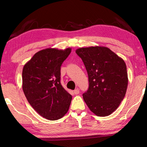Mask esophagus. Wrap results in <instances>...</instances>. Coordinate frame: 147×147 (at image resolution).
<instances>
[{"mask_svg": "<svg viewBox=\"0 0 147 147\" xmlns=\"http://www.w3.org/2000/svg\"><path fill=\"white\" fill-rule=\"evenodd\" d=\"M80 93V90L78 89H76L75 90H74V93L75 94H78Z\"/></svg>", "mask_w": 147, "mask_h": 147, "instance_id": "esophagus-1", "label": "esophagus"}]
</instances>
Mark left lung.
<instances>
[{
  "instance_id": "8db88e82",
  "label": "left lung",
  "mask_w": 147,
  "mask_h": 147,
  "mask_svg": "<svg viewBox=\"0 0 147 147\" xmlns=\"http://www.w3.org/2000/svg\"><path fill=\"white\" fill-rule=\"evenodd\" d=\"M76 53L88 74L89 88L83 94L84 101L96 115H109L118 108L127 89L125 62L105 47L80 48Z\"/></svg>"
}]
</instances>
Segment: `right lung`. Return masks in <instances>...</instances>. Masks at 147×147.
<instances>
[{
    "instance_id": "obj_1",
    "label": "right lung",
    "mask_w": 147,
    "mask_h": 147,
    "mask_svg": "<svg viewBox=\"0 0 147 147\" xmlns=\"http://www.w3.org/2000/svg\"><path fill=\"white\" fill-rule=\"evenodd\" d=\"M71 52V48L41 50L23 69V90L27 100L35 111L50 121L63 117L71 102L72 96L60 82L61 64Z\"/></svg>"
}]
</instances>
